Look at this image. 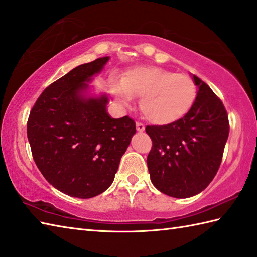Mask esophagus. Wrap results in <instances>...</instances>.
Here are the masks:
<instances>
[{"label":"esophagus","mask_w":257,"mask_h":257,"mask_svg":"<svg viewBox=\"0 0 257 257\" xmlns=\"http://www.w3.org/2000/svg\"><path fill=\"white\" fill-rule=\"evenodd\" d=\"M136 128H137L139 133H143L145 130V124L141 123V122H137V123H136Z\"/></svg>","instance_id":"1"}]
</instances>
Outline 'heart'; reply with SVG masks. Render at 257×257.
<instances>
[{"mask_svg": "<svg viewBox=\"0 0 257 257\" xmlns=\"http://www.w3.org/2000/svg\"><path fill=\"white\" fill-rule=\"evenodd\" d=\"M110 88L116 100L124 107L135 97H141V112L158 125L179 121L191 110L196 98V86L190 76L156 66L130 68L121 81L111 80Z\"/></svg>", "mask_w": 257, "mask_h": 257, "instance_id": "1", "label": "heart"}]
</instances>
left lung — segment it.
Here are the masks:
<instances>
[{
	"instance_id": "1",
	"label": "left lung",
	"mask_w": 257,
	"mask_h": 257,
	"mask_svg": "<svg viewBox=\"0 0 257 257\" xmlns=\"http://www.w3.org/2000/svg\"><path fill=\"white\" fill-rule=\"evenodd\" d=\"M198 92L193 107L179 121L147 125L152 140L147 165L152 184L172 198L202 192L219 170L230 125L223 102L192 75Z\"/></svg>"
}]
</instances>
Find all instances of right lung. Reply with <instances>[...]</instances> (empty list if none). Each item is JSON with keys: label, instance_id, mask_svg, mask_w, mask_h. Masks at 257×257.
Masks as SVG:
<instances>
[{"label": "right lung", "instance_id": "1", "mask_svg": "<svg viewBox=\"0 0 257 257\" xmlns=\"http://www.w3.org/2000/svg\"><path fill=\"white\" fill-rule=\"evenodd\" d=\"M109 56L75 67L38 97L27 121L33 158L54 188L89 199L110 187L136 123L111 118L108 96L89 95V83Z\"/></svg>", "mask_w": 257, "mask_h": 257}]
</instances>
